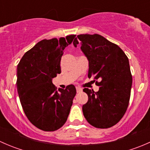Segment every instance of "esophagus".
<instances>
[{"label": "esophagus", "instance_id": "1", "mask_svg": "<svg viewBox=\"0 0 150 150\" xmlns=\"http://www.w3.org/2000/svg\"><path fill=\"white\" fill-rule=\"evenodd\" d=\"M76 91L77 93H81V92L83 91V89L80 87H76Z\"/></svg>", "mask_w": 150, "mask_h": 150}]
</instances>
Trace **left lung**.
Wrapping results in <instances>:
<instances>
[{
    "label": "left lung",
    "mask_w": 150,
    "mask_h": 150,
    "mask_svg": "<svg viewBox=\"0 0 150 150\" xmlns=\"http://www.w3.org/2000/svg\"><path fill=\"white\" fill-rule=\"evenodd\" d=\"M78 44L88 60V76L99 86L97 92L83 89L88 96L83 105V115L96 128H110L123 117L129 103L132 75L128 59L117 45L100 35H78L73 41L74 46Z\"/></svg>",
    "instance_id": "left-lung-1"
}]
</instances>
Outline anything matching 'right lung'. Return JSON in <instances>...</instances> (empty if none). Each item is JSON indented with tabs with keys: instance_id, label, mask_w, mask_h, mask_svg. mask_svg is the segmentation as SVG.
<instances>
[{
	"instance_id": "obj_1",
	"label": "right lung",
	"mask_w": 150,
	"mask_h": 150,
	"mask_svg": "<svg viewBox=\"0 0 150 150\" xmlns=\"http://www.w3.org/2000/svg\"><path fill=\"white\" fill-rule=\"evenodd\" d=\"M75 36L42 40L18 64L16 86L21 104L28 120L42 131H57L67 120L76 89L71 84L57 90L52 79L61 73L64 50Z\"/></svg>"
}]
</instances>
